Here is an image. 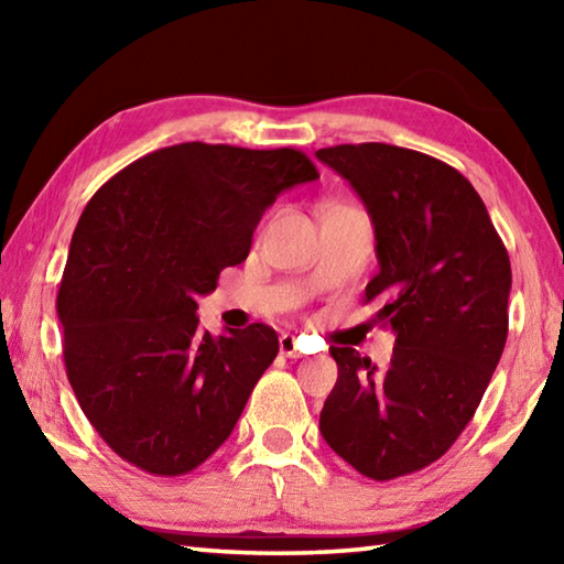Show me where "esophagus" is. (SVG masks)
<instances>
[{
    "instance_id": "34e87169",
    "label": "esophagus",
    "mask_w": 564,
    "mask_h": 564,
    "mask_svg": "<svg viewBox=\"0 0 564 564\" xmlns=\"http://www.w3.org/2000/svg\"><path fill=\"white\" fill-rule=\"evenodd\" d=\"M279 346H281V352H283L285 358H299L301 356L299 338H295L293 333H283L281 340H279Z\"/></svg>"
}]
</instances>
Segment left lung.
<instances>
[{
    "mask_svg": "<svg viewBox=\"0 0 564 564\" xmlns=\"http://www.w3.org/2000/svg\"><path fill=\"white\" fill-rule=\"evenodd\" d=\"M373 221L366 301L395 333L386 370L330 348L338 380L321 410L333 453L373 480L423 470L470 423L508 340L512 271L482 198L460 171L413 149L316 151Z\"/></svg>",
    "mask_w": 564,
    "mask_h": 564,
    "instance_id": "left-lung-1",
    "label": "left lung"
}]
</instances>
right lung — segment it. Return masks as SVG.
<instances>
[{
	"label": "right lung",
	"instance_id": "obj_1",
	"mask_svg": "<svg viewBox=\"0 0 564 564\" xmlns=\"http://www.w3.org/2000/svg\"><path fill=\"white\" fill-rule=\"evenodd\" d=\"M316 178L295 149L188 141L133 161L91 196L56 311L74 395L123 460L186 475L231 435L279 336L265 323L212 336L196 299L246 261L275 196Z\"/></svg>",
	"mask_w": 564,
	"mask_h": 564
}]
</instances>
